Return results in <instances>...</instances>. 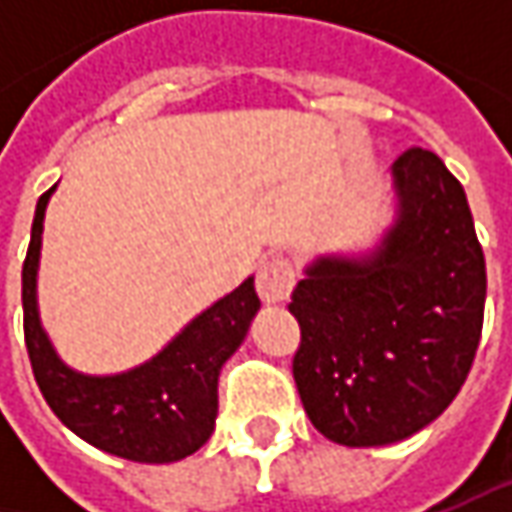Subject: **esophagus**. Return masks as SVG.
<instances>
[{"mask_svg": "<svg viewBox=\"0 0 512 512\" xmlns=\"http://www.w3.org/2000/svg\"><path fill=\"white\" fill-rule=\"evenodd\" d=\"M296 285V270L287 259H270L256 270V293L265 305H282Z\"/></svg>", "mask_w": 512, "mask_h": 512, "instance_id": "34e87169", "label": "esophagus"}]
</instances>
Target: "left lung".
I'll return each mask as SVG.
<instances>
[{
	"label": "left lung",
	"mask_w": 512,
	"mask_h": 512,
	"mask_svg": "<svg viewBox=\"0 0 512 512\" xmlns=\"http://www.w3.org/2000/svg\"><path fill=\"white\" fill-rule=\"evenodd\" d=\"M396 222L364 256H319L293 290V379L313 427L344 447L402 442L439 419L473 367L487 270L464 187L410 148Z\"/></svg>",
	"instance_id": "obj_1"
}]
</instances>
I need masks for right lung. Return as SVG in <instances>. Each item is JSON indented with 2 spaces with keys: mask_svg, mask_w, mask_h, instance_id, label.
<instances>
[{
  "mask_svg": "<svg viewBox=\"0 0 512 512\" xmlns=\"http://www.w3.org/2000/svg\"><path fill=\"white\" fill-rule=\"evenodd\" d=\"M39 196L22 265L25 344L36 384L50 410L79 439L119 459L179 462L210 439L219 413V370L245 342L259 310L253 279L199 313L150 362L116 376H88L62 362L39 322L36 273L50 193Z\"/></svg>",
  "mask_w": 512,
  "mask_h": 512,
  "instance_id": "add662e5",
  "label": "right lung"
}]
</instances>
